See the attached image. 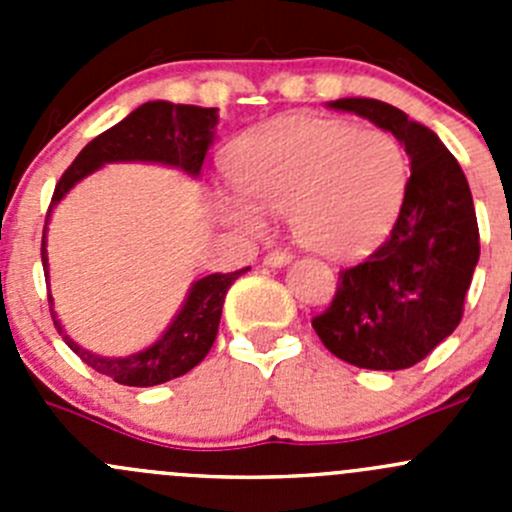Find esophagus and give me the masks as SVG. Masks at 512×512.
Wrapping results in <instances>:
<instances>
[{
    "mask_svg": "<svg viewBox=\"0 0 512 512\" xmlns=\"http://www.w3.org/2000/svg\"><path fill=\"white\" fill-rule=\"evenodd\" d=\"M289 260H292V255H289L287 250H272L265 255V265H270V267H282V265H287Z\"/></svg>",
    "mask_w": 512,
    "mask_h": 512,
    "instance_id": "34e87169",
    "label": "esophagus"
}]
</instances>
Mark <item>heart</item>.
I'll use <instances>...</instances> for the list:
<instances>
[{
    "mask_svg": "<svg viewBox=\"0 0 512 512\" xmlns=\"http://www.w3.org/2000/svg\"><path fill=\"white\" fill-rule=\"evenodd\" d=\"M227 173L242 198L220 210L245 232L262 227L258 208L285 210L294 240L317 255L352 260L384 240L404 205L409 160L391 133L337 118L289 116L232 146Z\"/></svg>",
    "mask_w": 512,
    "mask_h": 512,
    "instance_id": "obj_1",
    "label": "heart"
}]
</instances>
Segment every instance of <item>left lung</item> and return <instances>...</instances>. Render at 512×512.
Listing matches in <instances>:
<instances>
[{"label":"left lung","instance_id":"left-lung-1","mask_svg":"<svg viewBox=\"0 0 512 512\" xmlns=\"http://www.w3.org/2000/svg\"><path fill=\"white\" fill-rule=\"evenodd\" d=\"M329 106L394 133L411 178L386 242L339 272L332 304L312 327L329 352L359 369H409L461 324L480 257L471 188L441 138L391 103L339 98Z\"/></svg>","mask_w":512,"mask_h":512}]
</instances>
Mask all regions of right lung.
Masks as SVG:
<instances>
[{"mask_svg": "<svg viewBox=\"0 0 512 512\" xmlns=\"http://www.w3.org/2000/svg\"><path fill=\"white\" fill-rule=\"evenodd\" d=\"M215 126H218V108H200L185 106V103L170 101H148L138 106L136 111L128 113L121 123L103 131L94 141L86 143L84 151L74 158V163L64 170L61 180L56 183L54 195H51L46 223L54 210V205L74 188L79 180L91 175L94 170L106 163H118V160H148V163L173 165V168L185 170L188 175L198 178L203 168L205 153L215 138ZM41 265L44 275L49 277V257H46V225L44 237H41ZM250 270V267H245ZM245 270L235 272H215V275L203 277L193 282L183 307L175 314L170 327L165 329L163 337L151 344L143 352L131 356H96L81 349L69 334H64L59 319L54 314V299L49 297L51 317L54 327L69 344L74 354L81 356L84 364L96 369L98 374L111 376L113 381L123 386H156L170 379L188 374L193 366L205 359V354L213 347L218 337L220 314H223L225 294L232 282Z\"/></svg>", "mask_w": 512, "mask_h": 512, "instance_id": "1", "label": "right lung"}]
</instances>
